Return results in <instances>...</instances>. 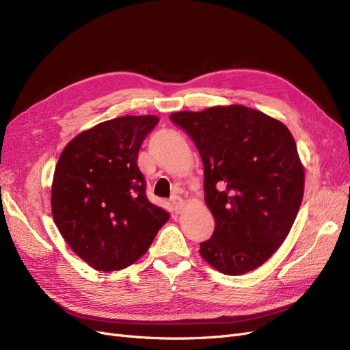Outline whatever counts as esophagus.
Listing matches in <instances>:
<instances>
[{
	"label": "esophagus",
	"instance_id": "esophagus-1",
	"mask_svg": "<svg viewBox=\"0 0 350 350\" xmlns=\"http://www.w3.org/2000/svg\"><path fill=\"white\" fill-rule=\"evenodd\" d=\"M172 207L175 210V213H181V211L184 210L185 207V201L181 198V197H174L172 198Z\"/></svg>",
	"mask_w": 350,
	"mask_h": 350
}]
</instances>
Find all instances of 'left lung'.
<instances>
[{"instance_id": "1", "label": "left lung", "mask_w": 350, "mask_h": 350, "mask_svg": "<svg viewBox=\"0 0 350 350\" xmlns=\"http://www.w3.org/2000/svg\"><path fill=\"white\" fill-rule=\"evenodd\" d=\"M194 140L204 166V200L215 232L200 256L239 276L279 250L298 215L305 171L283 122L243 105L171 113Z\"/></svg>"}]
</instances>
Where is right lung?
<instances>
[{
  "label": "right lung",
  "mask_w": 350,
  "mask_h": 350,
  "mask_svg": "<svg viewBox=\"0 0 350 350\" xmlns=\"http://www.w3.org/2000/svg\"><path fill=\"white\" fill-rule=\"evenodd\" d=\"M159 118L126 115L80 133L62 150L52 217L70 248L99 271L122 270L146 251L169 213L146 196L137 157Z\"/></svg>",
  "instance_id": "obj_1"
}]
</instances>
